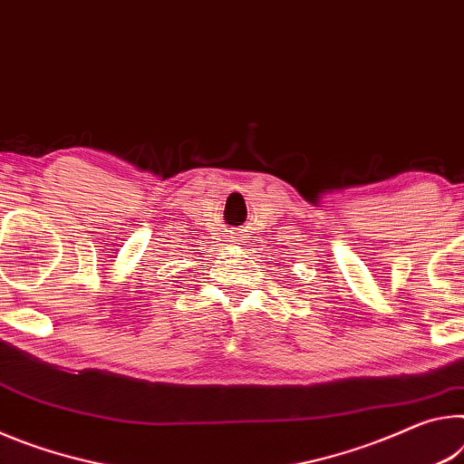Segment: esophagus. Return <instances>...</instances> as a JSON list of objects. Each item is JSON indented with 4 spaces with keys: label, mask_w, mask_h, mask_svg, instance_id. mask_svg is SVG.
<instances>
[{
    "label": "esophagus",
    "mask_w": 464,
    "mask_h": 464,
    "mask_svg": "<svg viewBox=\"0 0 464 464\" xmlns=\"http://www.w3.org/2000/svg\"><path fill=\"white\" fill-rule=\"evenodd\" d=\"M234 237H238V234H234ZM232 240H237V245H238V238H232Z\"/></svg>",
    "instance_id": "34e87169"
}]
</instances>
